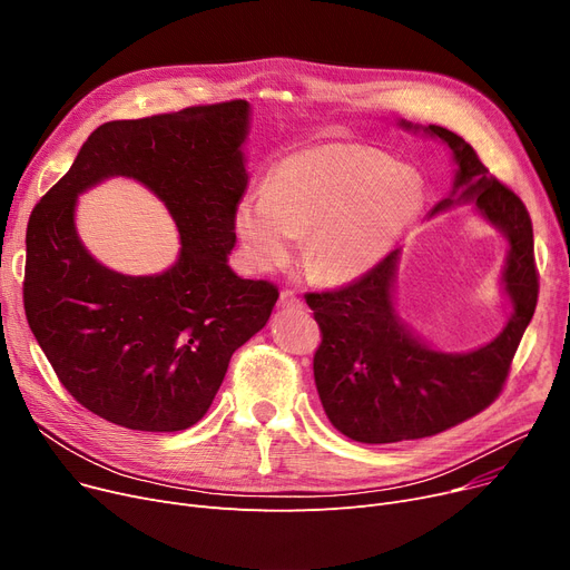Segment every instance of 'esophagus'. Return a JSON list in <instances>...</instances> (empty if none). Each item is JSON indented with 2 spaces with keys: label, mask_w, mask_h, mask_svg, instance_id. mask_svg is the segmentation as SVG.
I'll return each mask as SVG.
<instances>
[{
  "label": "esophagus",
  "mask_w": 570,
  "mask_h": 570,
  "mask_svg": "<svg viewBox=\"0 0 570 570\" xmlns=\"http://www.w3.org/2000/svg\"><path fill=\"white\" fill-rule=\"evenodd\" d=\"M279 307H284V309H301V307H303L301 295H297V293L291 291V288H284V291L279 293Z\"/></svg>",
  "instance_id": "esophagus-1"
}]
</instances>
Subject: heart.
<instances>
[{"instance_id": "heart-1", "label": "heart", "mask_w": 570, "mask_h": 570, "mask_svg": "<svg viewBox=\"0 0 570 570\" xmlns=\"http://www.w3.org/2000/svg\"><path fill=\"white\" fill-rule=\"evenodd\" d=\"M423 207L411 168L367 145L335 142L284 157L261 194L237 205L235 226L258 269L284 265L301 233L305 263L327 282L365 275Z\"/></svg>"}]
</instances>
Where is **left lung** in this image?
<instances>
[{"label": "left lung", "instance_id": "obj_1", "mask_svg": "<svg viewBox=\"0 0 570 570\" xmlns=\"http://www.w3.org/2000/svg\"><path fill=\"white\" fill-rule=\"evenodd\" d=\"M411 127V125H406ZM460 166L455 187L511 243L503 284L513 316L503 333L471 353H439L417 342L391 301L397 252L340 288L307 293L321 327L314 381L331 423L353 441L395 443L451 430L485 411L503 391L520 340L535 312L538 269L533 226L522 198L488 173L458 134L430 125ZM455 200H441L434 213Z\"/></svg>", "mask_w": 570, "mask_h": 570}]
</instances>
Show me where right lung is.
I'll return each mask as SVG.
<instances>
[{"instance_id": "1", "label": "right lung", "mask_w": 570, "mask_h": 570, "mask_svg": "<svg viewBox=\"0 0 570 570\" xmlns=\"http://www.w3.org/2000/svg\"><path fill=\"white\" fill-rule=\"evenodd\" d=\"M247 122L243 99L106 122L29 215L27 323L59 383L108 423L138 432L196 425L230 355L273 314L279 288L226 265L247 189ZM110 174L138 178L171 209L184 249L164 276L112 274L79 245L75 196Z\"/></svg>"}]
</instances>
